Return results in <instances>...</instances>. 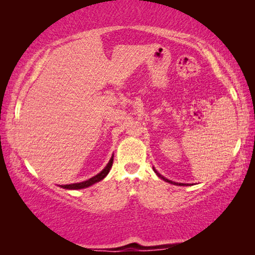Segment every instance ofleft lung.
<instances>
[{"label":"left lung","instance_id":"obj_1","mask_svg":"<svg viewBox=\"0 0 255 255\" xmlns=\"http://www.w3.org/2000/svg\"><path fill=\"white\" fill-rule=\"evenodd\" d=\"M153 170H154V172H155V173H156V174H157V176H158V178H161L162 180H164V181H166V182H169V183H172V184H176V185H188V184H185V183H176V182H173V181H171V180H167V179H165V178H164V176H163V175H161V174H159V173H158V172H157L156 170H155V169H154V167H153Z\"/></svg>","mask_w":255,"mask_h":255}]
</instances>
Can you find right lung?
I'll list each match as a JSON object with an SVG mask.
<instances>
[{
    "label": "right lung",
    "instance_id": "right-lung-1",
    "mask_svg": "<svg viewBox=\"0 0 255 255\" xmlns=\"http://www.w3.org/2000/svg\"><path fill=\"white\" fill-rule=\"evenodd\" d=\"M112 163H114V155H112L109 163L107 164V166L103 169L100 173L97 174L96 176H93V178L83 181V182H80V183H72V184H64V185H60V188L63 189H68V190H77V189H84V188H88L90 185H92L94 183L99 182V181H101L106 178L109 173V171L112 166Z\"/></svg>",
    "mask_w": 255,
    "mask_h": 255
}]
</instances>
